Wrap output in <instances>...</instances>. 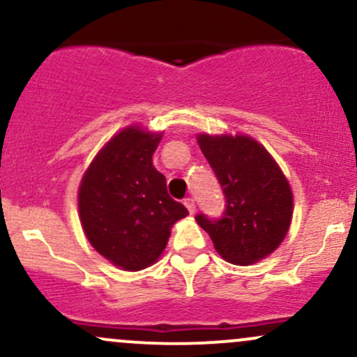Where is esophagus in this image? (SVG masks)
Listing matches in <instances>:
<instances>
[{
	"label": "esophagus",
	"mask_w": 357,
	"mask_h": 357,
	"mask_svg": "<svg viewBox=\"0 0 357 357\" xmlns=\"http://www.w3.org/2000/svg\"><path fill=\"white\" fill-rule=\"evenodd\" d=\"M184 206L188 208V211H190L191 215L196 211V204H195V199H192V198H186V199H184Z\"/></svg>",
	"instance_id": "esophagus-1"
}]
</instances>
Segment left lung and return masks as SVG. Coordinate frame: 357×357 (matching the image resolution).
<instances>
[{
  "label": "left lung",
  "instance_id": "obj_1",
  "mask_svg": "<svg viewBox=\"0 0 357 357\" xmlns=\"http://www.w3.org/2000/svg\"><path fill=\"white\" fill-rule=\"evenodd\" d=\"M198 144L225 195V213L196 221L221 258L250 265L268 257L289 231L294 211L290 184L272 155L248 136L199 134Z\"/></svg>",
  "mask_w": 357,
  "mask_h": 357
}]
</instances>
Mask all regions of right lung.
Here are the masks:
<instances>
[{"label":"right lung","mask_w":357,"mask_h":357,"mask_svg":"<svg viewBox=\"0 0 357 357\" xmlns=\"http://www.w3.org/2000/svg\"><path fill=\"white\" fill-rule=\"evenodd\" d=\"M161 137L139 126L122 129L99 151L79 188L80 223L90 245L129 272L153 265L171 227L188 215L153 166Z\"/></svg>","instance_id":"obj_1"}]
</instances>
